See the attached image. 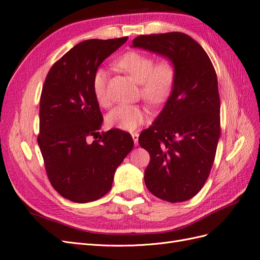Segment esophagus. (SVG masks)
<instances>
[{
    "label": "esophagus",
    "mask_w": 260,
    "mask_h": 260,
    "mask_svg": "<svg viewBox=\"0 0 260 260\" xmlns=\"http://www.w3.org/2000/svg\"><path fill=\"white\" fill-rule=\"evenodd\" d=\"M131 136H132V139H133V142H135L136 145H138L139 144V133L135 132V133H132Z\"/></svg>",
    "instance_id": "esophagus-1"
}]
</instances>
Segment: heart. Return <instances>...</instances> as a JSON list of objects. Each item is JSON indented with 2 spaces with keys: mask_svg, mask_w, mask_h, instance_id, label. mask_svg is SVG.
Wrapping results in <instances>:
<instances>
[{
  "mask_svg": "<svg viewBox=\"0 0 260 260\" xmlns=\"http://www.w3.org/2000/svg\"><path fill=\"white\" fill-rule=\"evenodd\" d=\"M115 66L133 80L141 84L142 96L152 104L161 103L174 89L176 81V67L169 59H162L155 64L152 56L144 53L130 51L115 61ZM92 88L94 96L101 106L108 104L106 92V73L98 69L93 75ZM145 111L137 105H119L107 115V123L111 127L133 131L145 120Z\"/></svg>",
  "mask_w": 260,
  "mask_h": 260,
  "instance_id": "1",
  "label": "heart"
}]
</instances>
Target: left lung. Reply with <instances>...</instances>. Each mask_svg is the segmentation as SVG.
Here are the masks:
<instances>
[{
    "label": "left lung",
    "mask_w": 260,
    "mask_h": 260,
    "mask_svg": "<svg viewBox=\"0 0 260 260\" xmlns=\"http://www.w3.org/2000/svg\"><path fill=\"white\" fill-rule=\"evenodd\" d=\"M132 48L167 58L176 67L174 89L139 144L151 156L144 171L148 191L170 203L184 202L205 184L220 137V99L207 53L182 32L139 36Z\"/></svg>",
    "instance_id": "1"
}]
</instances>
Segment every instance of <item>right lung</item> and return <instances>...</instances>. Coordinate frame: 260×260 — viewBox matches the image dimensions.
I'll use <instances>...</instances> for the list:
<instances>
[{"instance_id": "right-lung-1", "label": "right lung", "mask_w": 260, "mask_h": 260, "mask_svg": "<svg viewBox=\"0 0 260 260\" xmlns=\"http://www.w3.org/2000/svg\"><path fill=\"white\" fill-rule=\"evenodd\" d=\"M127 39H91L75 45L52 66L44 81L38 144L51 184L75 203L96 201L108 193L117 167L135 144L130 133L119 129L88 142L103 123L93 75Z\"/></svg>"}]
</instances>
